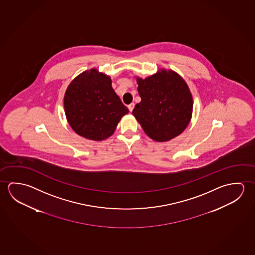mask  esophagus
<instances>
[{"instance_id":"1","label":"esophagus","mask_w":255,"mask_h":255,"mask_svg":"<svg viewBox=\"0 0 255 255\" xmlns=\"http://www.w3.org/2000/svg\"><path fill=\"white\" fill-rule=\"evenodd\" d=\"M128 109H129V112H131L134 109V103H130V104L128 105Z\"/></svg>"}]
</instances>
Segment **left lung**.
I'll list each match as a JSON object with an SVG mask.
<instances>
[{"mask_svg":"<svg viewBox=\"0 0 255 255\" xmlns=\"http://www.w3.org/2000/svg\"><path fill=\"white\" fill-rule=\"evenodd\" d=\"M141 101L132 115L145 133L155 141H168L182 133L192 117L193 99L183 78L161 69L142 79L137 77Z\"/></svg>","mask_w":255,"mask_h":255,"instance_id":"8db88e82","label":"left lung"}]
</instances>
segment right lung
I'll use <instances>...</instances> for the list:
<instances>
[{"label":"right lung","instance_id":"1","mask_svg":"<svg viewBox=\"0 0 255 255\" xmlns=\"http://www.w3.org/2000/svg\"><path fill=\"white\" fill-rule=\"evenodd\" d=\"M64 108L76 133L101 141L110 137L129 109L112 88L111 78L95 68L76 76L68 85Z\"/></svg>","mask_w":255,"mask_h":255}]
</instances>
